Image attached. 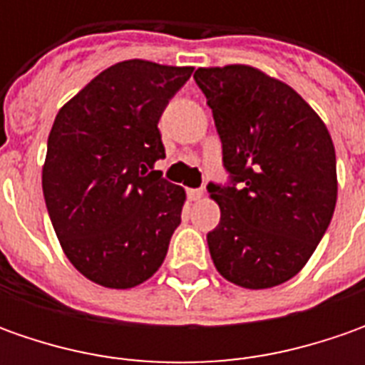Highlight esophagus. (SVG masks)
Returning a JSON list of instances; mask_svg holds the SVG:
<instances>
[{
  "label": "esophagus",
  "instance_id": "obj_1",
  "mask_svg": "<svg viewBox=\"0 0 365 365\" xmlns=\"http://www.w3.org/2000/svg\"><path fill=\"white\" fill-rule=\"evenodd\" d=\"M187 195H189L190 201H199V199L203 197V189H189L187 190Z\"/></svg>",
  "mask_w": 365,
  "mask_h": 365
}]
</instances>
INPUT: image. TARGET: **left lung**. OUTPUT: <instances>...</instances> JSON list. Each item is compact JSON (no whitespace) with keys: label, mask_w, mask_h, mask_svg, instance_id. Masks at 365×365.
<instances>
[{"label":"left lung","mask_w":365,"mask_h":365,"mask_svg":"<svg viewBox=\"0 0 365 365\" xmlns=\"http://www.w3.org/2000/svg\"><path fill=\"white\" fill-rule=\"evenodd\" d=\"M223 148L227 185L207 233L211 259L237 287L272 288L313 256L337 201L335 148L325 123L287 83L245 64L197 68Z\"/></svg>","instance_id":"obj_1"}]
</instances>
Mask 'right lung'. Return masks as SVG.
I'll list each match as a JSON object with an SVG mask.
<instances>
[{
	"instance_id": "1",
	"label": "right lung",
	"mask_w": 365,
	"mask_h": 365,
	"mask_svg": "<svg viewBox=\"0 0 365 365\" xmlns=\"http://www.w3.org/2000/svg\"><path fill=\"white\" fill-rule=\"evenodd\" d=\"M192 66L123 61L56 113L42 190L66 258L89 280L132 288L156 272L180 225L185 189L152 170L158 121Z\"/></svg>"
}]
</instances>
